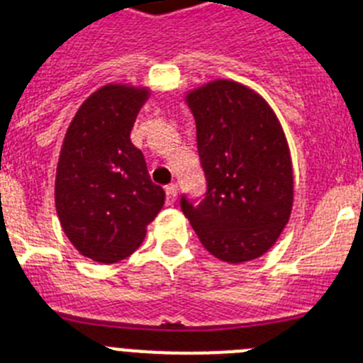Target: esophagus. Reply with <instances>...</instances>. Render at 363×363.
I'll use <instances>...</instances> for the list:
<instances>
[{"label": "esophagus", "mask_w": 363, "mask_h": 363, "mask_svg": "<svg viewBox=\"0 0 363 363\" xmlns=\"http://www.w3.org/2000/svg\"><path fill=\"white\" fill-rule=\"evenodd\" d=\"M165 192H167V203L169 205L174 203L176 198H178V189H176V185H167Z\"/></svg>", "instance_id": "obj_1"}]
</instances>
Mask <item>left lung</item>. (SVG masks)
<instances>
[{
	"label": "left lung",
	"instance_id": "8db88e82",
	"mask_svg": "<svg viewBox=\"0 0 363 363\" xmlns=\"http://www.w3.org/2000/svg\"><path fill=\"white\" fill-rule=\"evenodd\" d=\"M185 104L196 121L207 194L196 207L182 198V211L221 262L259 258L293 211V162L280 120L258 92L233 79L192 89Z\"/></svg>",
	"mask_w": 363,
	"mask_h": 363
}]
</instances>
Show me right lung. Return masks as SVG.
<instances>
[{
    "instance_id": "1",
    "label": "right lung",
    "mask_w": 363,
    "mask_h": 363,
    "mask_svg": "<svg viewBox=\"0 0 363 363\" xmlns=\"http://www.w3.org/2000/svg\"><path fill=\"white\" fill-rule=\"evenodd\" d=\"M149 86L107 83L79 105L56 167L54 201L63 233L79 255L116 264L133 255L165 203L142 150L130 142Z\"/></svg>"
}]
</instances>
